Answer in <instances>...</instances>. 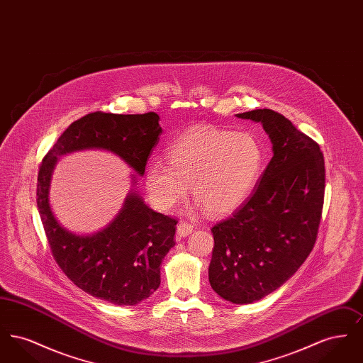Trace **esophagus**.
<instances>
[{
    "label": "esophagus",
    "instance_id": "esophagus-1",
    "mask_svg": "<svg viewBox=\"0 0 363 363\" xmlns=\"http://www.w3.org/2000/svg\"><path fill=\"white\" fill-rule=\"evenodd\" d=\"M191 231H193V225L188 222H179L177 225V234L179 237H188Z\"/></svg>",
    "mask_w": 363,
    "mask_h": 363
}]
</instances>
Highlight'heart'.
Here are the masks:
<instances>
[{
  "instance_id": "obj_1",
  "label": "heart",
  "mask_w": 363,
  "mask_h": 363,
  "mask_svg": "<svg viewBox=\"0 0 363 363\" xmlns=\"http://www.w3.org/2000/svg\"><path fill=\"white\" fill-rule=\"evenodd\" d=\"M167 160H151L145 172L147 190L157 207H175L186 197L191 182L194 197L211 213L225 215L253 193L264 150L252 133L203 126L174 138Z\"/></svg>"
}]
</instances>
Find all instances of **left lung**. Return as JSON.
<instances>
[{
  "instance_id": "8db88e82",
  "label": "left lung",
  "mask_w": 363,
  "mask_h": 363,
  "mask_svg": "<svg viewBox=\"0 0 363 363\" xmlns=\"http://www.w3.org/2000/svg\"><path fill=\"white\" fill-rule=\"evenodd\" d=\"M237 117L261 122L274 151L249 200L211 230V287L243 305L277 290L311 255L324 204L325 163L320 145L277 111L257 108Z\"/></svg>"
}]
</instances>
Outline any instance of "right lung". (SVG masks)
Wrapping results in <instances>:
<instances>
[{
	"label": "right lung",
	"mask_w": 363,
	"mask_h": 363,
	"mask_svg": "<svg viewBox=\"0 0 363 363\" xmlns=\"http://www.w3.org/2000/svg\"><path fill=\"white\" fill-rule=\"evenodd\" d=\"M156 113H91L70 123L42 160L36 204L52 257L70 280L86 294L114 305L133 306L160 284V264L175 245L174 218L148 207L129 191L116 219L92 235H77L58 223L49 201L52 170L58 156L82 150H106L138 175L159 141ZM133 184H136L133 175Z\"/></svg>",
	"instance_id": "obj_1"
}]
</instances>
